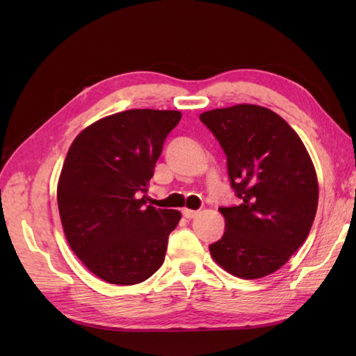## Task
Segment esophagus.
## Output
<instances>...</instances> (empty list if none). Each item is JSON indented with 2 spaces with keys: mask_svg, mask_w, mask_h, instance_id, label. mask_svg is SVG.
<instances>
[{
  "mask_svg": "<svg viewBox=\"0 0 356 356\" xmlns=\"http://www.w3.org/2000/svg\"><path fill=\"white\" fill-rule=\"evenodd\" d=\"M182 214H184V217H186V218H194V217L199 216V211H193V209L184 208V209H182Z\"/></svg>",
  "mask_w": 356,
  "mask_h": 356,
  "instance_id": "obj_1",
  "label": "esophagus"
}]
</instances>
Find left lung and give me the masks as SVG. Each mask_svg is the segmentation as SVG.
Segmentation results:
<instances>
[{"mask_svg":"<svg viewBox=\"0 0 356 356\" xmlns=\"http://www.w3.org/2000/svg\"><path fill=\"white\" fill-rule=\"evenodd\" d=\"M200 120L223 148L240 199L218 208L225 232L209 252L232 275L266 277L291 259L312 228L318 205L314 163L298 134L272 110L240 104L202 113Z\"/></svg>","mask_w":356,"mask_h":356,"instance_id":"left-lung-1","label":"left lung"}]
</instances>
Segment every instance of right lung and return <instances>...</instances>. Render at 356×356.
Returning a JSON list of instances; mask_svg holds the SVG:
<instances>
[{"instance_id":"1","label":"right lung","mask_w":356,"mask_h":356,"mask_svg":"<svg viewBox=\"0 0 356 356\" xmlns=\"http://www.w3.org/2000/svg\"><path fill=\"white\" fill-rule=\"evenodd\" d=\"M182 113L127 110L81 131L58 184L65 238L79 260L111 284L145 282L162 266L176 209L147 205L163 142Z\"/></svg>"}]
</instances>
